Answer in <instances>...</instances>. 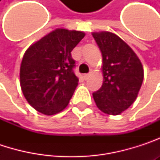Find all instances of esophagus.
Instances as JSON below:
<instances>
[{
	"label": "esophagus",
	"instance_id": "34e87169",
	"mask_svg": "<svg viewBox=\"0 0 160 160\" xmlns=\"http://www.w3.org/2000/svg\"><path fill=\"white\" fill-rule=\"evenodd\" d=\"M90 76H91L90 74H84V75H83V79H84L85 80H87L89 78H90Z\"/></svg>",
	"mask_w": 160,
	"mask_h": 160
}]
</instances>
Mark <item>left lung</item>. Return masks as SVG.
Instances as JSON below:
<instances>
[{
	"label": "left lung",
	"mask_w": 160,
	"mask_h": 160,
	"mask_svg": "<svg viewBox=\"0 0 160 160\" xmlns=\"http://www.w3.org/2000/svg\"><path fill=\"white\" fill-rule=\"evenodd\" d=\"M103 57V84L92 93L97 108L119 115L136 100L144 80L143 65L124 41L108 31L92 32Z\"/></svg>",
	"instance_id": "obj_1"
}]
</instances>
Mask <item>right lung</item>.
Listing matches in <instances>:
<instances>
[{
  "label": "right lung",
  "instance_id": "add662e5",
  "mask_svg": "<svg viewBox=\"0 0 160 160\" xmlns=\"http://www.w3.org/2000/svg\"><path fill=\"white\" fill-rule=\"evenodd\" d=\"M78 30L56 28L30 45L20 66V86L28 104L44 115L67 108L78 86L71 51L84 38Z\"/></svg>",
  "mask_w": 160,
  "mask_h": 160
}]
</instances>
